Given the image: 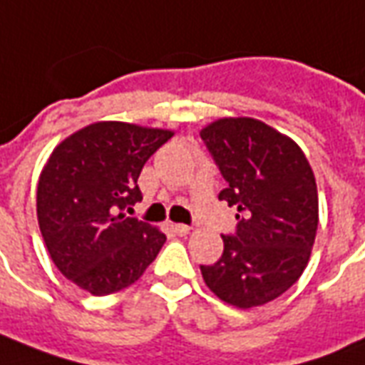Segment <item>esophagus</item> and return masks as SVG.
I'll use <instances>...</instances> for the list:
<instances>
[{"label":"esophagus","mask_w":365,"mask_h":365,"mask_svg":"<svg viewBox=\"0 0 365 365\" xmlns=\"http://www.w3.org/2000/svg\"><path fill=\"white\" fill-rule=\"evenodd\" d=\"M174 230L180 234V236H187L191 232V228L187 226V224H174Z\"/></svg>","instance_id":"obj_1"}]
</instances>
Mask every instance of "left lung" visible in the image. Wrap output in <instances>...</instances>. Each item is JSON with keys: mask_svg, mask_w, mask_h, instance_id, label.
<instances>
[{"mask_svg": "<svg viewBox=\"0 0 365 365\" xmlns=\"http://www.w3.org/2000/svg\"><path fill=\"white\" fill-rule=\"evenodd\" d=\"M201 139L228 182L218 199L237 209L222 257L201 265L205 284L240 309L269 304L309 263L319 224L312 166L298 143L255 118H220Z\"/></svg>", "mask_w": 365, "mask_h": 365, "instance_id": "left-lung-1", "label": "left lung"}]
</instances>
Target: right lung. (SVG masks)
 Returning a JSON list of instances; mask_svg holds the SVG:
<instances>
[{
    "label": "right lung",
    "instance_id": "right-lung-1",
    "mask_svg": "<svg viewBox=\"0 0 365 365\" xmlns=\"http://www.w3.org/2000/svg\"><path fill=\"white\" fill-rule=\"evenodd\" d=\"M174 131L128 121H94L58 147L40 172L36 215L61 274L93 296L141 279L166 242L164 232L125 215L141 201L145 162Z\"/></svg>",
    "mask_w": 365,
    "mask_h": 365
}]
</instances>
